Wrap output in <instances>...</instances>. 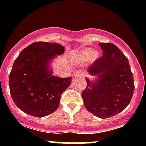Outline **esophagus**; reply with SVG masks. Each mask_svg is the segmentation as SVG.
I'll list each match as a JSON object with an SVG mask.
<instances>
[{
    "mask_svg": "<svg viewBox=\"0 0 146 146\" xmlns=\"http://www.w3.org/2000/svg\"><path fill=\"white\" fill-rule=\"evenodd\" d=\"M85 75V73L84 71H82V70H76L74 73V76L75 77H79V76H80V77H82V76H84Z\"/></svg>",
    "mask_w": 146,
    "mask_h": 146,
    "instance_id": "34e87169",
    "label": "esophagus"
}]
</instances>
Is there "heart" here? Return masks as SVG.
Segmentation results:
<instances>
[{"label": "heart", "instance_id": "1", "mask_svg": "<svg viewBox=\"0 0 146 146\" xmlns=\"http://www.w3.org/2000/svg\"><path fill=\"white\" fill-rule=\"evenodd\" d=\"M98 57H99V53L98 51H94L91 48H85L82 50L78 55L79 60L81 61H87L90 59L94 61Z\"/></svg>", "mask_w": 146, "mask_h": 146}]
</instances>
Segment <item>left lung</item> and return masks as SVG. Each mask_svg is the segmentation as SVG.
<instances>
[{
	"label": "left lung",
	"mask_w": 146,
	"mask_h": 146,
	"mask_svg": "<svg viewBox=\"0 0 146 146\" xmlns=\"http://www.w3.org/2000/svg\"><path fill=\"white\" fill-rule=\"evenodd\" d=\"M103 56L88 71L98 79L87 85L82 92L85 108L101 119L113 117L129 104L134 91L133 73L129 60L118 47L111 43H99Z\"/></svg>",
	"instance_id": "1"
}]
</instances>
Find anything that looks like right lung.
<instances>
[{
  "label": "right lung",
  "instance_id": "right-lung-1",
  "mask_svg": "<svg viewBox=\"0 0 146 146\" xmlns=\"http://www.w3.org/2000/svg\"><path fill=\"white\" fill-rule=\"evenodd\" d=\"M59 44L39 42L20 53L9 76L12 99L19 109L31 116L43 117L58 107L61 94L70 86L72 78L52 75L49 64L64 52Z\"/></svg>",
  "mask_w": 146,
  "mask_h": 146
}]
</instances>
